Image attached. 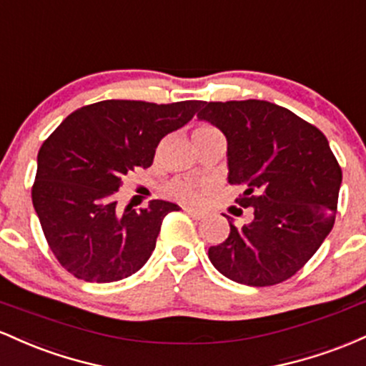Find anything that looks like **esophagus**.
Here are the masks:
<instances>
[{
    "label": "esophagus",
    "instance_id": "1",
    "mask_svg": "<svg viewBox=\"0 0 366 366\" xmlns=\"http://www.w3.org/2000/svg\"><path fill=\"white\" fill-rule=\"evenodd\" d=\"M184 212L187 213V215H191L194 220H203L204 218V213L199 212V209H194V208H189V207H184Z\"/></svg>",
    "mask_w": 366,
    "mask_h": 366
}]
</instances>
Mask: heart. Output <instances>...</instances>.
Returning <instances> with one entry per match:
<instances>
[{
    "instance_id": "heart-1",
    "label": "heart",
    "mask_w": 366,
    "mask_h": 366,
    "mask_svg": "<svg viewBox=\"0 0 366 366\" xmlns=\"http://www.w3.org/2000/svg\"><path fill=\"white\" fill-rule=\"evenodd\" d=\"M192 136H194L196 142H199L209 139V137H220L222 132L215 125L208 124V122H199ZM167 192H169L170 197L180 201V203H197L203 197V189L197 186V184L191 182V180H175L167 189Z\"/></svg>"
}]
</instances>
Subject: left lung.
Segmentation results:
<instances>
[{
  "label": "left lung",
  "mask_w": 366,
  "mask_h": 366,
  "mask_svg": "<svg viewBox=\"0 0 366 366\" xmlns=\"http://www.w3.org/2000/svg\"><path fill=\"white\" fill-rule=\"evenodd\" d=\"M197 117L229 144V182L251 208L244 225L208 249L213 267L234 282L267 287L296 275L329 236L342 170L320 129L279 104L203 102ZM242 213L241 208H236Z\"/></svg>",
  "instance_id": "1"
}]
</instances>
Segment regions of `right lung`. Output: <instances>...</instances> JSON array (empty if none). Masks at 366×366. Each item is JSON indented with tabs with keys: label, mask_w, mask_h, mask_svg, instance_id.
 <instances>
[{
	"label": "right lung",
	"mask_w": 366,
	"mask_h": 366,
	"mask_svg": "<svg viewBox=\"0 0 366 366\" xmlns=\"http://www.w3.org/2000/svg\"><path fill=\"white\" fill-rule=\"evenodd\" d=\"M203 102L157 104L107 99L70 113L37 154L32 204L49 249L86 282H117L153 253L163 218L179 207L153 199L119 212L129 172L148 169L158 142L194 117Z\"/></svg>",
	"instance_id": "obj_1"
}]
</instances>
